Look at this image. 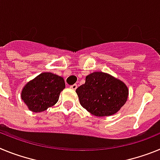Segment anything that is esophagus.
<instances>
[{
	"instance_id": "1",
	"label": "esophagus",
	"mask_w": 160,
	"mask_h": 160,
	"mask_svg": "<svg viewBox=\"0 0 160 160\" xmlns=\"http://www.w3.org/2000/svg\"><path fill=\"white\" fill-rule=\"evenodd\" d=\"M70 89H72V90H76L78 87V86H77V84H73V85H72V86H70Z\"/></svg>"
}]
</instances>
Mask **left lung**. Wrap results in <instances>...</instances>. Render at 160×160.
Segmentation results:
<instances>
[{"label":"left lung","instance_id":"left-lung-1","mask_svg":"<svg viewBox=\"0 0 160 160\" xmlns=\"http://www.w3.org/2000/svg\"><path fill=\"white\" fill-rule=\"evenodd\" d=\"M76 92L82 107L99 117L115 114L128 97V89L122 82L102 72L87 76L86 82Z\"/></svg>","mask_w":160,"mask_h":160}]
</instances>
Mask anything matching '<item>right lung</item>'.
<instances>
[{
    "instance_id": "1",
    "label": "right lung",
    "mask_w": 160,
    "mask_h": 160,
    "mask_svg": "<svg viewBox=\"0 0 160 160\" xmlns=\"http://www.w3.org/2000/svg\"><path fill=\"white\" fill-rule=\"evenodd\" d=\"M66 87L64 79L52 73H42L25 85L22 98L33 112H42L58 102Z\"/></svg>"
}]
</instances>
